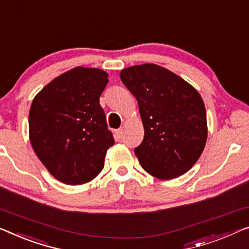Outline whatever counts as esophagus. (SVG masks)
Wrapping results in <instances>:
<instances>
[{"label":"esophagus","mask_w":249,"mask_h":249,"mask_svg":"<svg viewBox=\"0 0 249 249\" xmlns=\"http://www.w3.org/2000/svg\"><path fill=\"white\" fill-rule=\"evenodd\" d=\"M115 137H116V140H121L122 137H123V129H117V131L115 132Z\"/></svg>","instance_id":"obj_1"}]
</instances>
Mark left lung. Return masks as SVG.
<instances>
[{
    "label": "left lung",
    "instance_id": "1",
    "mask_svg": "<svg viewBox=\"0 0 249 249\" xmlns=\"http://www.w3.org/2000/svg\"><path fill=\"white\" fill-rule=\"evenodd\" d=\"M121 80L139 104L144 139L134 150L140 164L160 180L182 176L205 148L206 107L196 89L169 69L154 64L121 71Z\"/></svg>",
    "mask_w": 249,
    "mask_h": 249
}]
</instances>
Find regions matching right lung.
<instances>
[{
	"instance_id": "add662e5",
	"label": "right lung",
	"mask_w": 249,
	"mask_h": 249,
	"mask_svg": "<svg viewBox=\"0 0 249 249\" xmlns=\"http://www.w3.org/2000/svg\"><path fill=\"white\" fill-rule=\"evenodd\" d=\"M108 73L76 67L44 86L30 107L29 137L53 177L76 185L95 179L114 145L99 97Z\"/></svg>"
}]
</instances>
